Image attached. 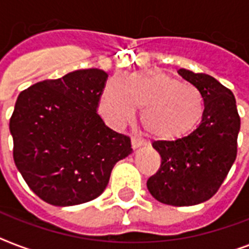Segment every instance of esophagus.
Returning <instances> with one entry per match:
<instances>
[{
  "label": "esophagus",
  "mask_w": 249,
  "mask_h": 249,
  "mask_svg": "<svg viewBox=\"0 0 249 249\" xmlns=\"http://www.w3.org/2000/svg\"><path fill=\"white\" fill-rule=\"evenodd\" d=\"M142 144H143V140H142V138H140V137L137 136L132 137V147L134 148V150L140 147V146H142Z\"/></svg>",
  "instance_id": "34e87169"
}]
</instances>
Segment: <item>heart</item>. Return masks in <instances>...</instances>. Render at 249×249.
<instances>
[{
	"label": "heart",
	"instance_id": "heart-1",
	"mask_svg": "<svg viewBox=\"0 0 249 249\" xmlns=\"http://www.w3.org/2000/svg\"><path fill=\"white\" fill-rule=\"evenodd\" d=\"M142 107L141 123L158 141L181 140L193 133L204 113V101L193 85L161 71H136L107 81L99 101L102 116L113 126L132 120Z\"/></svg>",
	"mask_w": 249,
	"mask_h": 249
}]
</instances>
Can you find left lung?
Masks as SVG:
<instances>
[{
    "label": "left lung",
    "mask_w": 249,
    "mask_h": 249,
    "mask_svg": "<svg viewBox=\"0 0 249 249\" xmlns=\"http://www.w3.org/2000/svg\"><path fill=\"white\" fill-rule=\"evenodd\" d=\"M178 73L200 91L204 113L200 125L187 137L152 143L161 164L147 179V189L160 203L189 207L211 199L231 169L240 117L231 90L214 77L183 68Z\"/></svg>",
    "instance_id": "8db88e82"
}]
</instances>
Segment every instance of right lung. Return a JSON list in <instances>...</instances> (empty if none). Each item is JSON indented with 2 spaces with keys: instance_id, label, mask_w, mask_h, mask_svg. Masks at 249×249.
<instances>
[{
  "instance_id": "right-lung-1",
  "label": "right lung",
  "mask_w": 249,
  "mask_h": 249,
  "mask_svg": "<svg viewBox=\"0 0 249 249\" xmlns=\"http://www.w3.org/2000/svg\"><path fill=\"white\" fill-rule=\"evenodd\" d=\"M107 77L98 68L77 70L18 97L10 119L14 161L29 189L49 204L98 197L115 164L133 151L130 138L97 113Z\"/></svg>"
}]
</instances>
